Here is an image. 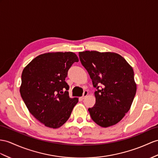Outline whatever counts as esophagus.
I'll use <instances>...</instances> for the list:
<instances>
[{"label":"esophagus","mask_w":158,"mask_h":158,"mask_svg":"<svg viewBox=\"0 0 158 158\" xmlns=\"http://www.w3.org/2000/svg\"><path fill=\"white\" fill-rule=\"evenodd\" d=\"M88 94V92L87 91V90H85L84 92V93H83V95H82V97H81V98L83 100V99H84L86 97H87V95Z\"/></svg>","instance_id":"34e87169"}]
</instances>
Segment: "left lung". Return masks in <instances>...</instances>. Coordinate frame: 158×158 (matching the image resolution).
<instances>
[{
    "instance_id": "8db88e82",
    "label": "left lung",
    "mask_w": 158,
    "mask_h": 158,
    "mask_svg": "<svg viewBox=\"0 0 158 158\" xmlns=\"http://www.w3.org/2000/svg\"><path fill=\"white\" fill-rule=\"evenodd\" d=\"M79 57L97 89L95 105L88 109L92 119L102 127L116 125L129 110L136 93L133 68L114 52L85 51Z\"/></svg>"
}]
</instances>
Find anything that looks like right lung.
I'll return each mask as SVG.
<instances>
[{
	"mask_svg": "<svg viewBox=\"0 0 158 158\" xmlns=\"http://www.w3.org/2000/svg\"><path fill=\"white\" fill-rule=\"evenodd\" d=\"M77 61L73 52H49L35 57L23 70L21 97L30 113L48 127L62 126L78 102L69 97L65 81L69 68Z\"/></svg>",
	"mask_w": 158,
	"mask_h": 158,
	"instance_id": "add662e5",
	"label": "right lung"
}]
</instances>
